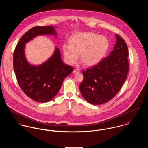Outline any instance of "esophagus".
Segmentation results:
<instances>
[{
    "instance_id": "obj_1",
    "label": "esophagus",
    "mask_w": 148,
    "mask_h": 148,
    "mask_svg": "<svg viewBox=\"0 0 148 148\" xmlns=\"http://www.w3.org/2000/svg\"><path fill=\"white\" fill-rule=\"evenodd\" d=\"M73 73L74 74H78V73H79V70H78L77 69H74L73 70Z\"/></svg>"
}]
</instances>
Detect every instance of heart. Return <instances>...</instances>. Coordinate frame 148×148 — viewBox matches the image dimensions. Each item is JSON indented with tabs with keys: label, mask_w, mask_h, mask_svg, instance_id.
<instances>
[{
	"label": "heart",
	"mask_w": 148,
	"mask_h": 148,
	"mask_svg": "<svg viewBox=\"0 0 148 148\" xmlns=\"http://www.w3.org/2000/svg\"><path fill=\"white\" fill-rule=\"evenodd\" d=\"M109 47L107 37L93 32H83L73 36L69 45L62 46V52L66 62L74 65L78 60L87 66H93L99 63L104 57Z\"/></svg>",
	"instance_id": "obj_1"
}]
</instances>
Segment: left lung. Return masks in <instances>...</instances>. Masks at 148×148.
<instances>
[{
  "label": "left lung",
  "instance_id": "obj_1",
  "mask_svg": "<svg viewBox=\"0 0 148 148\" xmlns=\"http://www.w3.org/2000/svg\"><path fill=\"white\" fill-rule=\"evenodd\" d=\"M116 42L110 55L97 65L82 72L79 86L83 97L92 104L106 103L119 92L125 81L129 70L128 46L116 34Z\"/></svg>",
  "mask_w": 148,
  "mask_h": 148
}]
</instances>
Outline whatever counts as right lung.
Returning <instances> with one entry per match:
<instances>
[{"mask_svg": "<svg viewBox=\"0 0 148 148\" xmlns=\"http://www.w3.org/2000/svg\"><path fill=\"white\" fill-rule=\"evenodd\" d=\"M52 26L34 27L25 33L17 43L14 53L13 65L17 81L23 91L38 102H48L56 95L64 80L73 70L62 61L61 53L57 47L54 54L39 66L31 65L25 56V43L35 37L57 33Z\"/></svg>", "mask_w": 148, "mask_h": 148, "instance_id": "obj_1", "label": "right lung"}]
</instances>
